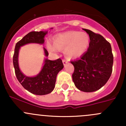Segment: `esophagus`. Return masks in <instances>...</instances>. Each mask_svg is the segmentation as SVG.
<instances>
[{"label":"esophagus","mask_w":126,"mask_h":126,"mask_svg":"<svg viewBox=\"0 0 126 126\" xmlns=\"http://www.w3.org/2000/svg\"><path fill=\"white\" fill-rule=\"evenodd\" d=\"M68 63V61L67 60H64V59L63 60V64H64V65Z\"/></svg>","instance_id":"34e87169"}]
</instances>
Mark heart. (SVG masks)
<instances>
[{"mask_svg":"<svg viewBox=\"0 0 126 126\" xmlns=\"http://www.w3.org/2000/svg\"><path fill=\"white\" fill-rule=\"evenodd\" d=\"M90 37L84 32L69 31L60 33L54 38V45L47 43V49L50 52L64 49L67 58H76L80 57L87 50L90 45Z\"/></svg>","mask_w":126,"mask_h":126,"instance_id":"obj_1","label":"heart"}]
</instances>
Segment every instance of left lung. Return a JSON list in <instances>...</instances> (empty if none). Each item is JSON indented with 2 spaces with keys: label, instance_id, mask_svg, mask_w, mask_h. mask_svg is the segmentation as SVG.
<instances>
[{
  "label": "left lung",
  "instance_id": "obj_1",
  "mask_svg": "<svg viewBox=\"0 0 126 126\" xmlns=\"http://www.w3.org/2000/svg\"><path fill=\"white\" fill-rule=\"evenodd\" d=\"M83 30L90 36V45L80 58L71 62L74 66L72 80L80 91L93 92L109 80L112 72L113 56L111 45L102 35Z\"/></svg>",
  "mask_w": 126,
  "mask_h": 126
}]
</instances>
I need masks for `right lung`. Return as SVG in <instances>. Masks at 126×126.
Here are the masks:
<instances>
[{"instance_id":"1","label":"right lung","mask_w":126,"mask_h":126,"mask_svg":"<svg viewBox=\"0 0 126 126\" xmlns=\"http://www.w3.org/2000/svg\"><path fill=\"white\" fill-rule=\"evenodd\" d=\"M47 33V31L31 32L29 33L16 43L13 58L15 74L19 83L25 90L36 95L47 94L54 90L57 74L64 67L62 60L60 58L55 60H50L47 58H45L44 65L40 72L36 76L29 77L24 75L19 68V52L21 47L25 44L30 43L44 44V36ZM43 49L44 55L47 57L49 55L47 50L44 47Z\"/></svg>"}]
</instances>
